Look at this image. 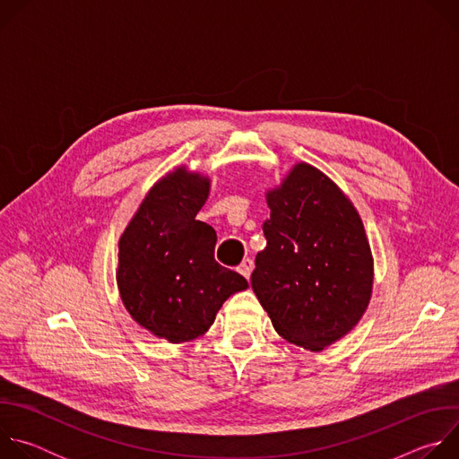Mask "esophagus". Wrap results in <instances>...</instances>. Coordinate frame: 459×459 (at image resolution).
<instances>
[{"mask_svg":"<svg viewBox=\"0 0 459 459\" xmlns=\"http://www.w3.org/2000/svg\"><path fill=\"white\" fill-rule=\"evenodd\" d=\"M252 269H254V261L250 259V257H245L241 264H239V267H238V271L245 276V278H248L250 274H252Z\"/></svg>","mask_w":459,"mask_h":459,"instance_id":"34e87169","label":"esophagus"}]
</instances>
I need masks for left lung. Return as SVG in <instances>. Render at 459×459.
<instances>
[{"label":"left lung","instance_id":"1","mask_svg":"<svg viewBox=\"0 0 459 459\" xmlns=\"http://www.w3.org/2000/svg\"><path fill=\"white\" fill-rule=\"evenodd\" d=\"M267 247L250 276L274 329L317 352L345 336L372 292V254L359 214L323 172L298 163L269 190Z\"/></svg>","mask_w":459,"mask_h":459}]
</instances>
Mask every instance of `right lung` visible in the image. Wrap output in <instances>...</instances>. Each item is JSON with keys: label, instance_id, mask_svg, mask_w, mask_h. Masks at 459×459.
I'll list each match as a JSON object with an SVG mask.
<instances>
[{"label": "right lung", "instance_id": "add662e5", "mask_svg": "<svg viewBox=\"0 0 459 459\" xmlns=\"http://www.w3.org/2000/svg\"><path fill=\"white\" fill-rule=\"evenodd\" d=\"M209 179L178 169L158 181L119 239L123 305L158 338L181 343L209 331L223 301L248 287L214 259L216 230L195 220Z\"/></svg>", "mask_w": 459, "mask_h": 459}]
</instances>
